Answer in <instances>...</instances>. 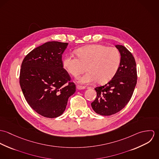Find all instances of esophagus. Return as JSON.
I'll return each instance as SVG.
<instances>
[{"label":"esophagus","mask_w":159,"mask_h":159,"mask_svg":"<svg viewBox=\"0 0 159 159\" xmlns=\"http://www.w3.org/2000/svg\"><path fill=\"white\" fill-rule=\"evenodd\" d=\"M86 88L84 86H80V85H77L76 86V89L78 90H81V89H84Z\"/></svg>","instance_id":"34e87169"}]
</instances>
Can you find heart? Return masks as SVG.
I'll list each match as a JSON object with an SVG mask.
<instances>
[{
  "mask_svg": "<svg viewBox=\"0 0 159 159\" xmlns=\"http://www.w3.org/2000/svg\"><path fill=\"white\" fill-rule=\"evenodd\" d=\"M78 57L68 55L63 60V66L68 73L78 77L87 69L86 74L79 78V82L90 84L96 80L103 84L111 80L116 73L120 62V55L114 47L91 45L78 49Z\"/></svg>",
  "mask_w": 159,
  "mask_h": 159,
  "instance_id": "1",
  "label": "heart"
}]
</instances>
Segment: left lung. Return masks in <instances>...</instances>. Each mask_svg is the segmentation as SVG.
I'll return each mask as SVG.
<instances>
[{"instance_id":"left-lung-1","label":"left lung","mask_w":159,"mask_h":159,"mask_svg":"<svg viewBox=\"0 0 159 159\" xmlns=\"http://www.w3.org/2000/svg\"><path fill=\"white\" fill-rule=\"evenodd\" d=\"M120 54L119 68L105 85L97 87V97L91 106L96 113L110 116L122 110L130 101L137 82L136 62L124 46L116 45Z\"/></svg>"}]
</instances>
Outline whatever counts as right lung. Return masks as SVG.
<instances>
[{"label":"right lung","mask_w":159,"mask_h":159,"mask_svg":"<svg viewBox=\"0 0 159 159\" xmlns=\"http://www.w3.org/2000/svg\"><path fill=\"white\" fill-rule=\"evenodd\" d=\"M67 43L48 42L25 56L20 70V83L30 107L49 118L64 112L76 86L63 68L62 55Z\"/></svg>","instance_id":"add662e5"}]
</instances>
